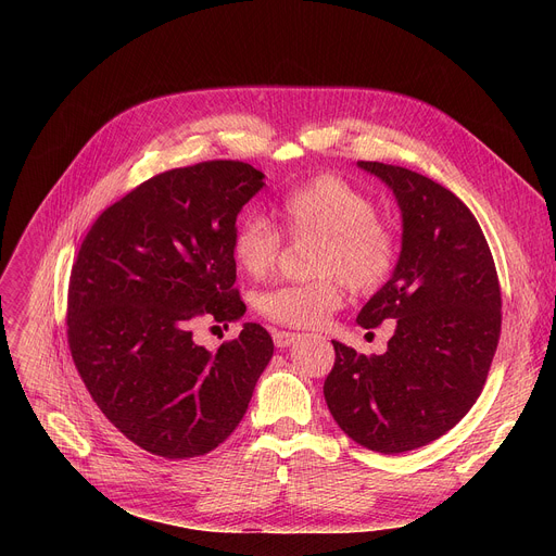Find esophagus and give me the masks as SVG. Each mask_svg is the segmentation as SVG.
Returning <instances> with one entry per match:
<instances>
[{
  "instance_id": "esophagus-1",
  "label": "esophagus",
  "mask_w": 556,
  "mask_h": 556,
  "mask_svg": "<svg viewBox=\"0 0 556 556\" xmlns=\"http://www.w3.org/2000/svg\"><path fill=\"white\" fill-rule=\"evenodd\" d=\"M273 340H275V344H277V346H281V349H288V346H293V344L300 340V333H290V331H275Z\"/></svg>"
}]
</instances>
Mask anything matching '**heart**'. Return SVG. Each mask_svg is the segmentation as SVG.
<instances>
[{"mask_svg":"<svg viewBox=\"0 0 556 556\" xmlns=\"http://www.w3.org/2000/svg\"><path fill=\"white\" fill-rule=\"evenodd\" d=\"M281 229L293 239H313L306 268L313 279L286 283L256 298V308L273 323L313 329L340 308L344 293L334 277L367 293L392 273L396 245L376 220L374 202L333 175L288 191L275 210ZM279 231L256 214L243 216L231 233V256L248 277H266L277 263Z\"/></svg>","mask_w":556,"mask_h":556,"instance_id":"obj_1","label":"heart"}]
</instances>
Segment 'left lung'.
Segmentation results:
<instances>
[{
	"instance_id": "obj_1",
	"label": "left lung",
	"mask_w": 556,
	"mask_h": 556,
	"mask_svg": "<svg viewBox=\"0 0 556 556\" xmlns=\"http://www.w3.org/2000/svg\"><path fill=\"white\" fill-rule=\"evenodd\" d=\"M356 166L394 193L401 212L392 277L356 323L396 327L381 356L333 340L325 399L354 442L394 455L446 434L478 401L501 338V286L484 233L455 193L403 166Z\"/></svg>"
}]
</instances>
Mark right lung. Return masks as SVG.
<instances>
[{"instance_id":"obj_1","label":"right lung","mask_w":556,"mask_h":556,"mask_svg":"<svg viewBox=\"0 0 556 556\" xmlns=\"http://www.w3.org/2000/svg\"><path fill=\"white\" fill-rule=\"evenodd\" d=\"M245 162L216 160L146 180L108 207L78 250L70 281L72 358L101 413L166 459L214 451L248 410L275 344L245 323L210 352L195 319L237 323V216L266 182Z\"/></svg>"}]
</instances>
